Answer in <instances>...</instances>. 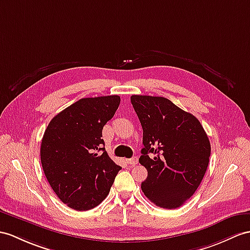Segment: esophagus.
<instances>
[{
    "instance_id": "34e87169",
    "label": "esophagus",
    "mask_w": 250,
    "mask_h": 250,
    "mask_svg": "<svg viewBox=\"0 0 250 250\" xmlns=\"http://www.w3.org/2000/svg\"><path fill=\"white\" fill-rule=\"evenodd\" d=\"M127 163H128L129 166H131V167L136 166V164L138 163V158H137V157H133V158H131V159L127 160Z\"/></svg>"
}]
</instances>
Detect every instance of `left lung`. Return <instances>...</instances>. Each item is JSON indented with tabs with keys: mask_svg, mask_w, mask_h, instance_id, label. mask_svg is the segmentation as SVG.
<instances>
[{
	"mask_svg": "<svg viewBox=\"0 0 250 250\" xmlns=\"http://www.w3.org/2000/svg\"><path fill=\"white\" fill-rule=\"evenodd\" d=\"M143 129L141 188L151 203L176 209L190 198L209 164L211 145L200 122L166 97L131 95Z\"/></svg>",
	"mask_w": 250,
	"mask_h": 250,
	"instance_id": "obj_1",
	"label": "left lung"
}]
</instances>
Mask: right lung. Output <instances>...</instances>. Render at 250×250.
Here are the masks:
<instances>
[{
	"mask_svg": "<svg viewBox=\"0 0 250 250\" xmlns=\"http://www.w3.org/2000/svg\"><path fill=\"white\" fill-rule=\"evenodd\" d=\"M120 102L119 95L82 99L55 115L44 131L40 148L44 175L58 198L76 211L99 206L122 168L102 139Z\"/></svg>",
	"mask_w": 250,
	"mask_h": 250,
	"instance_id": "right-lung-1",
	"label": "right lung"
}]
</instances>
